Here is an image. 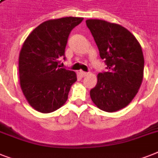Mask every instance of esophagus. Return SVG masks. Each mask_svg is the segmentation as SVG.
I'll return each instance as SVG.
<instances>
[{"instance_id":"esophagus-1","label":"esophagus","mask_w":158,"mask_h":158,"mask_svg":"<svg viewBox=\"0 0 158 158\" xmlns=\"http://www.w3.org/2000/svg\"><path fill=\"white\" fill-rule=\"evenodd\" d=\"M89 73H88V72L82 71V70H80V71H79V74H80V76H81V77L87 76V75H89Z\"/></svg>"}]
</instances>
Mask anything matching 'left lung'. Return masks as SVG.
Listing matches in <instances>:
<instances>
[{
    "mask_svg": "<svg viewBox=\"0 0 158 158\" xmlns=\"http://www.w3.org/2000/svg\"><path fill=\"white\" fill-rule=\"evenodd\" d=\"M86 24L107 69L98 74L90 97L101 110L114 112L130 104L142 84V48L135 36L121 25L100 19H88Z\"/></svg>",
    "mask_w": 158,
    "mask_h": 158,
    "instance_id": "1",
    "label": "left lung"
}]
</instances>
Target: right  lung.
<instances>
[{"mask_svg":"<svg viewBox=\"0 0 158 158\" xmlns=\"http://www.w3.org/2000/svg\"><path fill=\"white\" fill-rule=\"evenodd\" d=\"M84 18L64 17L38 25L21 48L19 70L21 89L27 101L43 113L56 110L65 103L76 74L60 68V59L71 30Z\"/></svg>","mask_w":158,"mask_h":158,"instance_id":"obj_1","label":"right lung"}]
</instances>
